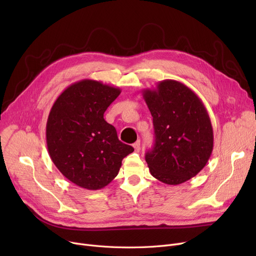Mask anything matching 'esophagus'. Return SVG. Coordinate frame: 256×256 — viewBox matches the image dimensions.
<instances>
[{
	"instance_id": "obj_1",
	"label": "esophagus",
	"mask_w": 256,
	"mask_h": 256,
	"mask_svg": "<svg viewBox=\"0 0 256 256\" xmlns=\"http://www.w3.org/2000/svg\"><path fill=\"white\" fill-rule=\"evenodd\" d=\"M141 143H140V140H138V141H136L135 143L132 144V146H134V148H135V150L137 152H140V150H141V145H140Z\"/></svg>"
}]
</instances>
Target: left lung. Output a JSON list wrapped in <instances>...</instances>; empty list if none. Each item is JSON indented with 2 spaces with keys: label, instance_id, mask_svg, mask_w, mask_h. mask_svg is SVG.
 I'll list each match as a JSON object with an SVG mask.
<instances>
[{
  "label": "left lung",
  "instance_id": "left-lung-1",
  "mask_svg": "<svg viewBox=\"0 0 256 256\" xmlns=\"http://www.w3.org/2000/svg\"><path fill=\"white\" fill-rule=\"evenodd\" d=\"M152 116L154 145L145 154L152 176L180 184L204 169L212 154L214 132L206 106L184 84L164 80L142 91Z\"/></svg>",
  "mask_w": 256,
  "mask_h": 256
}]
</instances>
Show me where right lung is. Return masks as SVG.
Wrapping results in <instances>:
<instances>
[{
    "label": "right lung",
    "instance_id": "obj_1",
    "mask_svg": "<svg viewBox=\"0 0 256 256\" xmlns=\"http://www.w3.org/2000/svg\"><path fill=\"white\" fill-rule=\"evenodd\" d=\"M121 90L94 80L67 87L54 102L46 122V145L63 176L87 190L109 184L134 148L119 141L104 113Z\"/></svg>",
    "mask_w": 256,
    "mask_h": 256
}]
</instances>
